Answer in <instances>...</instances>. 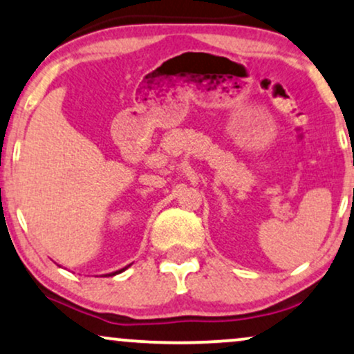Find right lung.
I'll list each match as a JSON object with an SVG mask.
<instances>
[{
    "mask_svg": "<svg viewBox=\"0 0 354 354\" xmlns=\"http://www.w3.org/2000/svg\"><path fill=\"white\" fill-rule=\"evenodd\" d=\"M125 269H127V267H125ZM125 269H120V270H117V272H112V274H109V275L112 277V275H115V274H120V272H123Z\"/></svg>",
    "mask_w": 354,
    "mask_h": 354,
    "instance_id": "1",
    "label": "right lung"
}]
</instances>
